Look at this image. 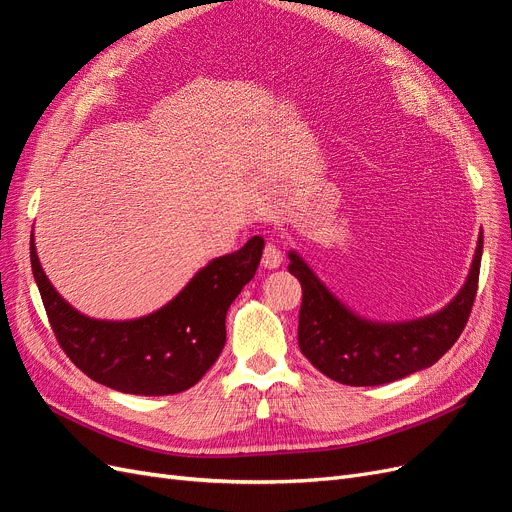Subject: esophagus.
<instances>
[{"label": "esophagus", "instance_id": "esophagus-1", "mask_svg": "<svg viewBox=\"0 0 512 512\" xmlns=\"http://www.w3.org/2000/svg\"><path fill=\"white\" fill-rule=\"evenodd\" d=\"M282 265V252L280 247H275L273 243L265 245V252H262V267L265 269H277Z\"/></svg>", "mask_w": 512, "mask_h": 512}]
</instances>
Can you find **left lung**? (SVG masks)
<instances>
[{
  "label": "left lung",
  "instance_id": "obj_1",
  "mask_svg": "<svg viewBox=\"0 0 512 512\" xmlns=\"http://www.w3.org/2000/svg\"><path fill=\"white\" fill-rule=\"evenodd\" d=\"M483 235L466 282L440 312L401 322L363 318L339 301L309 269L299 252L290 250L288 271L303 288L299 312V348L324 376L348 386H378L431 367L451 348L472 312Z\"/></svg>",
  "mask_w": 512,
  "mask_h": 512
}]
</instances>
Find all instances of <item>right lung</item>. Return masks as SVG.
Segmentation results:
<instances>
[{
    "label": "right lung",
    "mask_w": 512,
    "mask_h": 512,
    "mask_svg": "<svg viewBox=\"0 0 512 512\" xmlns=\"http://www.w3.org/2000/svg\"><path fill=\"white\" fill-rule=\"evenodd\" d=\"M265 241L213 258L156 312L132 320L89 318L46 277L29 241L32 271L59 346L81 371L130 395H175L190 389L218 361L226 344V312L252 280Z\"/></svg>",
    "instance_id": "obj_1"
}]
</instances>
